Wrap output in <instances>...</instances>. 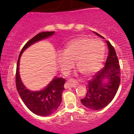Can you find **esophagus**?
Segmentation results:
<instances>
[{"label":"esophagus","mask_w":134,"mask_h":134,"mask_svg":"<svg viewBox=\"0 0 134 134\" xmlns=\"http://www.w3.org/2000/svg\"><path fill=\"white\" fill-rule=\"evenodd\" d=\"M65 85L67 88H69V87H76V86L79 85V83H78V82L76 81V80H75V79H69V80H67Z\"/></svg>","instance_id":"1"}]
</instances>
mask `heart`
Returning a JSON list of instances; mask_svg holds the SVG:
<instances>
[{
  "label": "heart",
  "instance_id": "1",
  "mask_svg": "<svg viewBox=\"0 0 134 134\" xmlns=\"http://www.w3.org/2000/svg\"><path fill=\"white\" fill-rule=\"evenodd\" d=\"M105 55V44L99 39L81 37L70 41L63 53L57 56L58 63L65 73L69 72L76 62L79 71L84 76H91L99 71Z\"/></svg>",
  "mask_w": 134,
  "mask_h": 134
}]
</instances>
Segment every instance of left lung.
I'll return each instance as SVG.
<instances>
[{"label": "left lung", "instance_id": "left-lung-1", "mask_svg": "<svg viewBox=\"0 0 134 134\" xmlns=\"http://www.w3.org/2000/svg\"><path fill=\"white\" fill-rule=\"evenodd\" d=\"M106 42L109 48V55L105 67L97 71L88 81L86 86V95L80 100L83 105L90 109L99 110L109 104L115 97L120 83V69L116 53L111 44L107 41ZM105 78L109 80L107 83H103Z\"/></svg>", "mask_w": 134, "mask_h": 134}]
</instances>
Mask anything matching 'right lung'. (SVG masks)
<instances>
[{
  "instance_id": "1",
  "label": "right lung",
  "mask_w": 134,
  "mask_h": 134,
  "mask_svg": "<svg viewBox=\"0 0 134 134\" xmlns=\"http://www.w3.org/2000/svg\"><path fill=\"white\" fill-rule=\"evenodd\" d=\"M54 31L40 32L28 41L22 48L18 59L15 73V84L19 96L27 108L40 116H48L55 112L62 102V95L64 88L65 79L55 78L49 85L41 91L32 92L27 90L19 77V63L21 55L26 48L35 42L52 35Z\"/></svg>"
}]
</instances>
